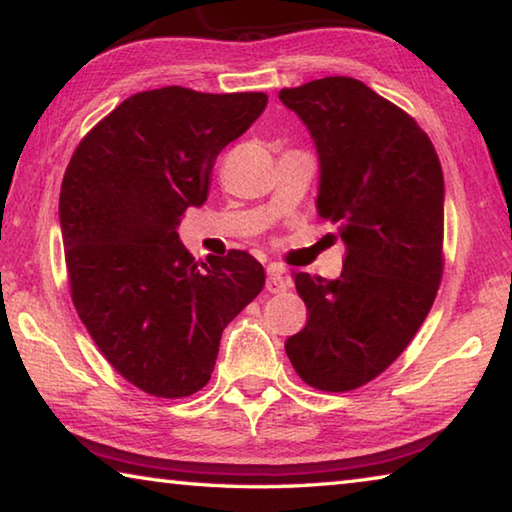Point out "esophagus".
<instances>
[{"mask_svg":"<svg viewBox=\"0 0 512 512\" xmlns=\"http://www.w3.org/2000/svg\"><path fill=\"white\" fill-rule=\"evenodd\" d=\"M266 289L271 293H282L289 289V280L284 277L275 266H268V277H266Z\"/></svg>","mask_w":512,"mask_h":512,"instance_id":"34e87169","label":"esophagus"}]
</instances>
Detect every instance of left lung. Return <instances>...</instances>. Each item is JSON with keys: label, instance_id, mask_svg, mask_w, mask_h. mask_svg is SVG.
Here are the masks:
<instances>
[{"label": "left lung", "instance_id": "left-lung-1", "mask_svg": "<svg viewBox=\"0 0 512 512\" xmlns=\"http://www.w3.org/2000/svg\"><path fill=\"white\" fill-rule=\"evenodd\" d=\"M318 153L316 210L345 244L336 280L296 273L305 329L284 343L318 391H354L400 357L443 277L445 180L427 133L350 76L280 90Z\"/></svg>", "mask_w": 512, "mask_h": 512}]
</instances>
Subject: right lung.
<instances>
[{
    "instance_id": "1",
    "label": "right lung",
    "mask_w": 512,
    "mask_h": 512,
    "mask_svg": "<svg viewBox=\"0 0 512 512\" xmlns=\"http://www.w3.org/2000/svg\"><path fill=\"white\" fill-rule=\"evenodd\" d=\"M266 103L264 92L180 85L133 94L67 164L58 216L74 307L110 366L144 393L201 391L223 329L264 289V266L244 250L198 266L178 225L207 201L216 155Z\"/></svg>"
}]
</instances>
